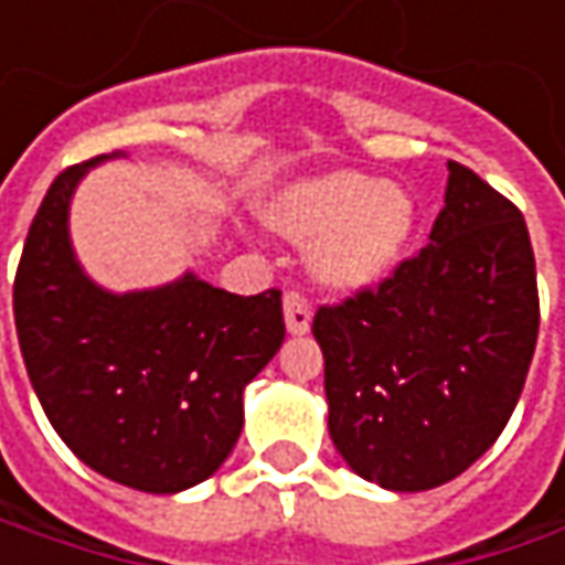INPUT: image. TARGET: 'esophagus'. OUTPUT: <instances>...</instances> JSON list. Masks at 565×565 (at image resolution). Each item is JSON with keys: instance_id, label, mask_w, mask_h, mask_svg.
Returning <instances> with one entry per match:
<instances>
[{"instance_id": "obj_1", "label": "esophagus", "mask_w": 565, "mask_h": 565, "mask_svg": "<svg viewBox=\"0 0 565 565\" xmlns=\"http://www.w3.org/2000/svg\"><path fill=\"white\" fill-rule=\"evenodd\" d=\"M282 311H286V327H289L292 337H301V333L311 330V301L301 292L289 289L286 298H282Z\"/></svg>"}]
</instances>
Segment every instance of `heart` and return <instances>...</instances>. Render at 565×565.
Returning a JSON list of instances; mask_svg holds the SVG:
<instances>
[{"label": "heart", "mask_w": 565, "mask_h": 565, "mask_svg": "<svg viewBox=\"0 0 565 565\" xmlns=\"http://www.w3.org/2000/svg\"><path fill=\"white\" fill-rule=\"evenodd\" d=\"M264 220L295 245H315L311 267L320 282L355 292L399 267L418 206L402 185L339 169L282 188L264 206Z\"/></svg>", "instance_id": "1"}]
</instances>
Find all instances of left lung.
Instances as JSON below:
<instances>
[{
    "instance_id": "obj_1",
    "label": "left lung",
    "mask_w": 565,
    "mask_h": 565,
    "mask_svg": "<svg viewBox=\"0 0 565 565\" xmlns=\"http://www.w3.org/2000/svg\"><path fill=\"white\" fill-rule=\"evenodd\" d=\"M537 323L522 210L449 160L430 245L374 289L317 308L311 330L342 459L386 490L459 478L510 422Z\"/></svg>"
}]
</instances>
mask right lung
<instances>
[{"mask_svg": "<svg viewBox=\"0 0 565 565\" xmlns=\"http://www.w3.org/2000/svg\"><path fill=\"white\" fill-rule=\"evenodd\" d=\"M106 157L55 175L14 273V327L33 393L84 466L125 488L175 493L226 462L242 393L286 339L282 292L232 295L194 273L113 295L77 267L68 201Z\"/></svg>", "mask_w": 565, "mask_h": 565, "instance_id": "add662e5", "label": "right lung"}]
</instances>
